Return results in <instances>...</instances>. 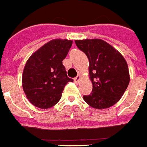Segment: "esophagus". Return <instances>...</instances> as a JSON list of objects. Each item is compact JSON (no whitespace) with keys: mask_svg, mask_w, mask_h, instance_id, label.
<instances>
[{"mask_svg":"<svg viewBox=\"0 0 147 147\" xmlns=\"http://www.w3.org/2000/svg\"><path fill=\"white\" fill-rule=\"evenodd\" d=\"M80 79H81L80 76V75H77V77L74 78V81L76 82V83H79V81L80 80Z\"/></svg>","mask_w":147,"mask_h":147,"instance_id":"obj_1","label":"esophagus"}]
</instances>
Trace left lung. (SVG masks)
Wrapping results in <instances>:
<instances>
[{
	"instance_id": "8db88e82",
	"label": "left lung",
	"mask_w": 147,
	"mask_h": 147,
	"mask_svg": "<svg viewBox=\"0 0 147 147\" xmlns=\"http://www.w3.org/2000/svg\"><path fill=\"white\" fill-rule=\"evenodd\" d=\"M78 49L89 59L92 92L83 96L90 106L108 109L120 100L130 82L128 67L124 57L105 41L98 38L75 40Z\"/></svg>"
}]
</instances>
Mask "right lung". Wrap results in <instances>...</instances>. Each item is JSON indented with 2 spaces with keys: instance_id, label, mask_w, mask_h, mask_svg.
I'll list each match as a JSON object with an SVG mask.
<instances>
[{
  "instance_id": "1",
  "label": "right lung",
  "mask_w": 147,
  "mask_h": 147,
  "mask_svg": "<svg viewBox=\"0 0 147 147\" xmlns=\"http://www.w3.org/2000/svg\"><path fill=\"white\" fill-rule=\"evenodd\" d=\"M72 41L53 39L29 57L22 76V85L28 100L40 109H49L61 98L68 82L62 64L72 45Z\"/></svg>"
}]
</instances>
